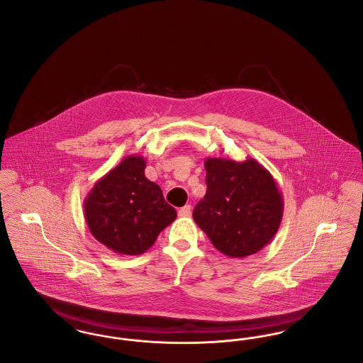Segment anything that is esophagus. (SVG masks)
<instances>
[{
	"label": "esophagus",
	"instance_id": "obj_1",
	"mask_svg": "<svg viewBox=\"0 0 363 363\" xmlns=\"http://www.w3.org/2000/svg\"><path fill=\"white\" fill-rule=\"evenodd\" d=\"M190 213H191V208H190V206H185V207H182L178 211V215H179L181 218H188V216H190Z\"/></svg>",
	"mask_w": 363,
	"mask_h": 363
}]
</instances>
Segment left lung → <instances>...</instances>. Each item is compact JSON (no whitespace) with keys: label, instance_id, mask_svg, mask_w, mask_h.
<instances>
[{"label":"left lung","instance_id":"left-lung-1","mask_svg":"<svg viewBox=\"0 0 363 363\" xmlns=\"http://www.w3.org/2000/svg\"><path fill=\"white\" fill-rule=\"evenodd\" d=\"M207 193L193 219L225 256L256 255L275 237L283 218V196L271 173L253 157L206 159Z\"/></svg>","mask_w":363,"mask_h":363}]
</instances>
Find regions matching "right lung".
<instances>
[{
    "label": "right lung",
    "mask_w": 363,
    "mask_h": 363,
    "mask_svg": "<svg viewBox=\"0 0 363 363\" xmlns=\"http://www.w3.org/2000/svg\"><path fill=\"white\" fill-rule=\"evenodd\" d=\"M145 164L143 156L123 157L84 200L91 234L114 253L136 256L147 252L177 218L159 185L145 177Z\"/></svg>",
    "instance_id": "1"
}]
</instances>
